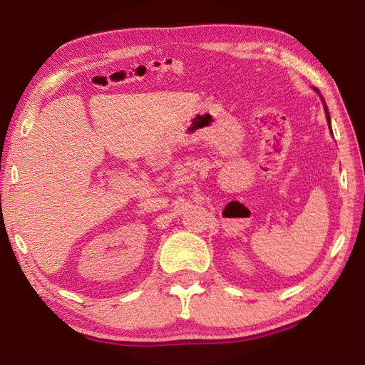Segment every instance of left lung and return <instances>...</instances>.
Returning <instances> with one entry per match:
<instances>
[{
  "instance_id": "1",
  "label": "left lung",
  "mask_w": 365,
  "mask_h": 365,
  "mask_svg": "<svg viewBox=\"0 0 365 365\" xmlns=\"http://www.w3.org/2000/svg\"><path fill=\"white\" fill-rule=\"evenodd\" d=\"M317 93H319V91H317ZM324 108H325V114H327V122L330 123V114H329V109H327L325 104H324Z\"/></svg>"
}]
</instances>
